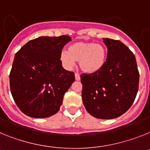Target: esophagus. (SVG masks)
<instances>
[{
  "instance_id": "esophagus-1",
  "label": "esophagus",
  "mask_w": 150,
  "mask_h": 150,
  "mask_svg": "<svg viewBox=\"0 0 150 150\" xmlns=\"http://www.w3.org/2000/svg\"><path fill=\"white\" fill-rule=\"evenodd\" d=\"M75 79L76 81H79L80 79H81V77H80V75H79V74H78V73H75Z\"/></svg>"
}]
</instances>
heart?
Listing matches in <instances>:
<instances>
[{
  "mask_svg": "<svg viewBox=\"0 0 150 150\" xmlns=\"http://www.w3.org/2000/svg\"><path fill=\"white\" fill-rule=\"evenodd\" d=\"M59 59L64 67L71 69L79 61V67L87 74L99 71L105 65L107 51L103 45L93 42H75L69 46L68 51L62 50Z\"/></svg>",
  "mask_w": 150,
  "mask_h": 150,
  "instance_id": "heart-1",
  "label": "heart"
}]
</instances>
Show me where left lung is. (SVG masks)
I'll return each instance as SVG.
<instances>
[{
    "label": "left lung",
    "mask_w": 150,
    "mask_h": 150,
    "mask_svg": "<svg viewBox=\"0 0 150 150\" xmlns=\"http://www.w3.org/2000/svg\"><path fill=\"white\" fill-rule=\"evenodd\" d=\"M108 47L104 67L91 75L82 74L83 104L91 115L114 119L133 104L139 87L137 61L129 48L119 40L103 39Z\"/></svg>",
    "instance_id": "obj_1"
}]
</instances>
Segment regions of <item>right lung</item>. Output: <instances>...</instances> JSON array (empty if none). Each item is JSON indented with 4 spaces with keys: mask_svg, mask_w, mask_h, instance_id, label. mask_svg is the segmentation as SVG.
I'll return each instance as SVG.
<instances>
[{
    "mask_svg": "<svg viewBox=\"0 0 150 150\" xmlns=\"http://www.w3.org/2000/svg\"><path fill=\"white\" fill-rule=\"evenodd\" d=\"M69 36H40L29 41L14 56L10 74L13 98L20 110L33 118L56 114L75 74L62 66L59 54Z\"/></svg>",
    "mask_w": 150,
    "mask_h": 150,
    "instance_id": "right-lung-1",
    "label": "right lung"
}]
</instances>
